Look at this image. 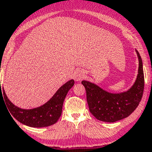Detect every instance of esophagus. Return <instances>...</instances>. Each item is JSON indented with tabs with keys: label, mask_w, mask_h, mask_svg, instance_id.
Instances as JSON below:
<instances>
[{
	"label": "esophagus",
	"mask_w": 152,
	"mask_h": 152,
	"mask_svg": "<svg viewBox=\"0 0 152 152\" xmlns=\"http://www.w3.org/2000/svg\"><path fill=\"white\" fill-rule=\"evenodd\" d=\"M84 73L82 72H77L75 73V76H74V78H75L76 81H80L84 77Z\"/></svg>",
	"instance_id": "1"
}]
</instances>
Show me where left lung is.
<instances>
[{
  "instance_id": "8db88e82",
  "label": "left lung",
  "mask_w": 152,
  "mask_h": 152,
  "mask_svg": "<svg viewBox=\"0 0 152 152\" xmlns=\"http://www.w3.org/2000/svg\"><path fill=\"white\" fill-rule=\"evenodd\" d=\"M139 58V72L135 84L129 91L120 94H111L93 83L83 80L87 94L90 112L98 120L114 123L128 117L139 106L144 92V72L142 58Z\"/></svg>"
}]
</instances>
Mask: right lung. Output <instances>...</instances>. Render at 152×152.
I'll list each match as a JSON object with an SVG mask.
<instances>
[{
	"mask_svg": "<svg viewBox=\"0 0 152 152\" xmlns=\"http://www.w3.org/2000/svg\"><path fill=\"white\" fill-rule=\"evenodd\" d=\"M74 84V80H69L61 86L44 105L31 110H23L13 105L7 96L4 88H1V87H0V97L1 96L2 97V95H4L3 99H4L7 107L10 111L12 118H15L20 123L30 127H46L55 124L59 119L62 112L64 98Z\"/></svg>",
	"mask_w": 152,
	"mask_h": 152,
	"instance_id": "obj_1",
	"label": "right lung"
}]
</instances>
